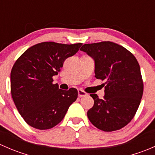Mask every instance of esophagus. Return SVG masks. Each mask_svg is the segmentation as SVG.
I'll return each instance as SVG.
<instances>
[{"label":"esophagus","instance_id":"esophagus-1","mask_svg":"<svg viewBox=\"0 0 155 155\" xmlns=\"http://www.w3.org/2000/svg\"><path fill=\"white\" fill-rule=\"evenodd\" d=\"M87 94L86 93L85 91H82V89H79L78 90V95H79V97H84V96H86Z\"/></svg>","mask_w":155,"mask_h":155}]
</instances>
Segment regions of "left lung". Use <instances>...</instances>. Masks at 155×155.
I'll use <instances>...</instances> for the list:
<instances>
[{"label": "left lung", "mask_w": 155, "mask_h": 155, "mask_svg": "<svg viewBox=\"0 0 155 155\" xmlns=\"http://www.w3.org/2000/svg\"><path fill=\"white\" fill-rule=\"evenodd\" d=\"M81 51L95 61V77L105 81L104 99L91 94L94 101L87 112L97 128L106 132L120 130L134 118L143 94L140 64L127 48L110 41L84 44Z\"/></svg>", "instance_id": "8db88e82"}]
</instances>
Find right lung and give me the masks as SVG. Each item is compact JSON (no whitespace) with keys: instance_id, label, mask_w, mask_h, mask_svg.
Instances as JSON below:
<instances>
[{"instance_id":"1","label":"right lung","mask_w":155,"mask_h":155,"mask_svg":"<svg viewBox=\"0 0 155 155\" xmlns=\"http://www.w3.org/2000/svg\"><path fill=\"white\" fill-rule=\"evenodd\" d=\"M82 45L43 42L28 48L15 62L10 74L11 94L28 125L39 130L54 127L76 101L77 90L59 89L58 84L52 83V77Z\"/></svg>"}]
</instances>
